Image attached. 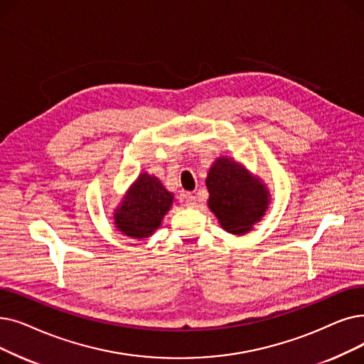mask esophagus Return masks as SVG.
<instances>
[{"mask_svg": "<svg viewBox=\"0 0 364 364\" xmlns=\"http://www.w3.org/2000/svg\"><path fill=\"white\" fill-rule=\"evenodd\" d=\"M196 205H198L196 196L192 195V193H187V195H186V207H187V208H195Z\"/></svg>", "mask_w": 364, "mask_h": 364, "instance_id": "obj_1", "label": "esophagus"}]
</instances>
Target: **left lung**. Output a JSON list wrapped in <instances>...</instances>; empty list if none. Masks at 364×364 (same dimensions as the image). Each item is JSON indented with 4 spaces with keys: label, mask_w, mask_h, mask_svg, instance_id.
<instances>
[{
    "label": "left lung",
    "mask_w": 364,
    "mask_h": 364,
    "mask_svg": "<svg viewBox=\"0 0 364 364\" xmlns=\"http://www.w3.org/2000/svg\"><path fill=\"white\" fill-rule=\"evenodd\" d=\"M208 208L221 229L245 235L264 217L271 203L269 188L263 180L233 157L220 156L210 166L207 180Z\"/></svg>",
    "instance_id": "8db88e82"
}]
</instances>
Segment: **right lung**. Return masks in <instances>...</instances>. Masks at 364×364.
I'll return each mask as SVG.
<instances>
[{
  "mask_svg": "<svg viewBox=\"0 0 364 364\" xmlns=\"http://www.w3.org/2000/svg\"><path fill=\"white\" fill-rule=\"evenodd\" d=\"M173 193L153 173L141 172L113 210L114 228L134 240H144L161 228Z\"/></svg>",
  "mask_w": 364,
  "mask_h": 364,
  "instance_id": "add662e5",
  "label": "right lung"
}]
</instances>
